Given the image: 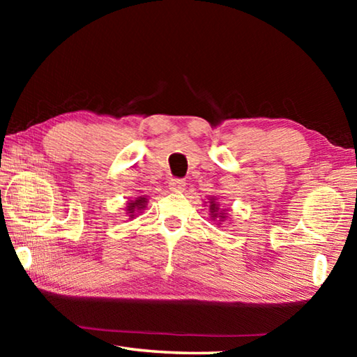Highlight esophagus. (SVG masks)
Wrapping results in <instances>:
<instances>
[{"mask_svg":"<svg viewBox=\"0 0 357 357\" xmlns=\"http://www.w3.org/2000/svg\"><path fill=\"white\" fill-rule=\"evenodd\" d=\"M185 189V181L174 178L170 181V190L173 192H183Z\"/></svg>","mask_w":357,"mask_h":357,"instance_id":"34e87169","label":"esophagus"}]
</instances>
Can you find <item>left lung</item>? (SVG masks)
Returning <instances> with one entry per match:
<instances>
[{
    "label": "left lung",
    "instance_id": "8db88e82",
    "mask_svg": "<svg viewBox=\"0 0 357 357\" xmlns=\"http://www.w3.org/2000/svg\"><path fill=\"white\" fill-rule=\"evenodd\" d=\"M209 211H211V217H214V219H220L223 220L225 219V213L223 211H219V204L215 203V198H211L209 202Z\"/></svg>",
    "mask_w": 357,
    "mask_h": 357
}]
</instances>
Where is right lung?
Listing matches in <instances>:
<instances>
[{
  "mask_svg": "<svg viewBox=\"0 0 357 357\" xmlns=\"http://www.w3.org/2000/svg\"><path fill=\"white\" fill-rule=\"evenodd\" d=\"M146 204V198L144 197H138L137 200H132L130 203H128V214L129 217H134L137 211H142Z\"/></svg>",
  "mask_w": 357,
  "mask_h": 357,
  "instance_id": "obj_1",
  "label": "right lung"
}]
</instances>
